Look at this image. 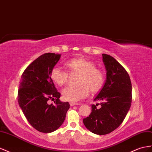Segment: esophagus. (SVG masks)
<instances>
[{"mask_svg": "<svg viewBox=\"0 0 152 152\" xmlns=\"http://www.w3.org/2000/svg\"><path fill=\"white\" fill-rule=\"evenodd\" d=\"M70 105L71 106H75V105H79L80 104V103H77V102H70Z\"/></svg>", "mask_w": 152, "mask_h": 152, "instance_id": "esophagus-1", "label": "esophagus"}]
</instances>
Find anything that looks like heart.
<instances>
[{
    "label": "heart",
    "mask_w": 152,
    "mask_h": 152,
    "mask_svg": "<svg viewBox=\"0 0 152 152\" xmlns=\"http://www.w3.org/2000/svg\"><path fill=\"white\" fill-rule=\"evenodd\" d=\"M68 72L58 67H54L50 72V77L59 86L66 85L69 74H79L78 86H67L62 90L64 98L67 101L76 102L88 96L90 90L96 93L103 87L105 75L102 69L95 67V64L85 58L69 60L66 63Z\"/></svg>",
    "instance_id": "b5f03b06"
}]
</instances>
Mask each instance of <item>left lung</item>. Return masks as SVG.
Wrapping results in <instances>:
<instances>
[{
	"instance_id": "8db88e82",
	"label": "left lung",
	"mask_w": 152,
	"mask_h": 152,
	"mask_svg": "<svg viewBox=\"0 0 152 152\" xmlns=\"http://www.w3.org/2000/svg\"><path fill=\"white\" fill-rule=\"evenodd\" d=\"M106 69V81L92 105L90 115L83 119L85 126L90 132L105 135L113 132L123 122L131 106L132 84L127 71L111 56L102 54Z\"/></svg>"
}]
</instances>
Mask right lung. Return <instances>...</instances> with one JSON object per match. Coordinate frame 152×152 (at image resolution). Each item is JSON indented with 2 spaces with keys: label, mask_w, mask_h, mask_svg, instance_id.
Instances as JSON below:
<instances>
[{
  "label": "right lung",
  "mask_w": 152,
  "mask_h": 152,
  "mask_svg": "<svg viewBox=\"0 0 152 152\" xmlns=\"http://www.w3.org/2000/svg\"><path fill=\"white\" fill-rule=\"evenodd\" d=\"M60 55L45 53L25 69L20 79L18 102L29 124L37 131L50 133L56 131L66 118L70 107L68 102L60 101L50 72ZM54 101L51 105L49 101Z\"/></svg>",
  "instance_id": "right-lung-1"
}]
</instances>
